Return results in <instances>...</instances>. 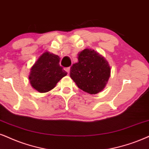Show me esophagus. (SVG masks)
I'll use <instances>...</instances> for the list:
<instances>
[{
    "mask_svg": "<svg viewBox=\"0 0 149 149\" xmlns=\"http://www.w3.org/2000/svg\"><path fill=\"white\" fill-rule=\"evenodd\" d=\"M65 70L67 72V73L69 74V73H70V67H67V68L65 69Z\"/></svg>",
    "mask_w": 149,
    "mask_h": 149,
    "instance_id": "34e87169",
    "label": "esophagus"
}]
</instances>
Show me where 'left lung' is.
<instances>
[{"instance_id":"left-lung-1","label":"left lung","mask_w":149,"mask_h":149,"mask_svg":"<svg viewBox=\"0 0 149 149\" xmlns=\"http://www.w3.org/2000/svg\"><path fill=\"white\" fill-rule=\"evenodd\" d=\"M78 63L70 69V77L79 88L90 94L100 92L108 82L111 69L105 58L94 50L78 54Z\"/></svg>"}]
</instances>
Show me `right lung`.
<instances>
[{
  "label": "right lung",
  "instance_id": "obj_1",
  "mask_svg": "<svg viewBox=\"0 0 149 149\" xmlns=\"http://www.w3.org/2000/svg\"><path fill=\"white\" fill-rule=\"evenodd\" d=\"M67 74L60 65L59 56L45 52L31 67L29 79L35 89L45 93L55 87L58 81Z\"/></svg>",
  "mask_w": 149,
  "mask_h": 149
}]
</instances>
